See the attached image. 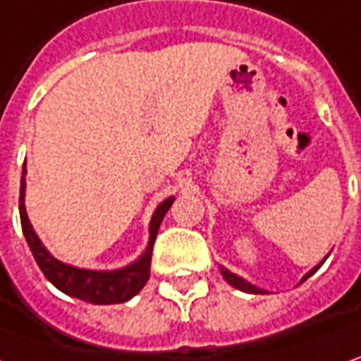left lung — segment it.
<instances>
[{"label":"left lung","instance_id":"left-lung-1","mask_svg":"<svg viewBox=\"0 0 361 361\" xmlns=\"http://www.w3.org/2000/svg\"><path fill=\"white\" fill-rule=\"evenodd\" d=\"M320 264H322V263H320ZM320 264H318V267H320ZM318 267H314V269H312L310 273L304 276L302 281H306L308 276H312V274L318 271ZM221 273H223V276H225V281H227L229 284H233L235 288H239V290H245V293H251V294H261V293H263L261 288H257V286H252V284H249L247 281H243L241 276H237V274L229 273L227 269H221Z\"/></svg>","mask_w":361,"mask_h":361}]
</instances>
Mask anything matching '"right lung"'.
Returning a JSON list of instances; mask_svg holds the SVG:
<instances>
[{
  "instance_id": "obj_1",
  "label": "right lung",
  "mask_w": 361,
  "mask_h": 361,
  "mask_svg": "<svg viewBox=\"0 0 361 361\" xmlns=\"http://www.w3.org/2000/svg\"><path fill=\"white\" fill-rule=\"evenodd\" d=\"M23 195H25V164H23V178H21V190H19V217H21V229L25 235L27 245L35 257L39 269L43 271L47 279L63 290L68 296H75L78 300H85L90 304H120L130 300L134 294L142 290V286L149 279V264H152V247L156 243V235L160 229V223L164 215L173 203V197L161 203L156 209L152 221H149V243L148 249L140 257L136 263L128 264L120 271H85V269H75L68 264L61 263L53 259L47 249L41 245L39 237L33 231L31 223L27 219L25 205H23Z\"/></svg>"
}]
</instances>
